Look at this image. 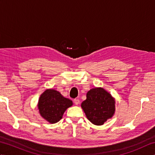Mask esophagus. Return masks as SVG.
Here are the masks:
<instances>
[{"label": "esophagus", "mask_w": 155, "mask_h": 155, "mask_svg": "<svg viewBox=\"0 0 155 155\" xmlns=\"http://www.w3.org/2000/svg\"><path fill=\"white\" fill-rule=\"evenodd\" d=\"M74 103L75 104L78 105V104H79V103H80V100L78 99V98H75V99L74 100Z\"/></svg>", "instance_id": "obj_1"}]
</instances>
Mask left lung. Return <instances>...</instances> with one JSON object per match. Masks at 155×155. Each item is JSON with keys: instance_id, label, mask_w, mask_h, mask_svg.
I'll use <instances>...</instances> for the list:
<instances>
[{"instance_id": "8db88e82", "label": "left lung", "mask_w": 155, "mask_h": 155, "mask_svg": "<svg viewBox=\"0 0 155 155\" xmlns=\"http://www.w3.org/2000/svg\"><path fill=\"white\" fill-rule=\"evenodd\" d=\"M115 101L110 94L102 88H92L87 94V99L81 104L87 118L96 125L103 124L113 116Z\"/></svg>"}]
</instances>
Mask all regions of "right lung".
Listing matches in <instances>:
<instances>
[{
	"mask_svg": "<svg viewBox=\"0 0 155 155\" xmlns=\"http://www.w3.org/2000/svg\"><path fill=\"white\" fill-rule=\"evenodd\" d=\"M72 105V101L62 96L59 92L48 89L41 95L38 107L42 117L50 123H56L61 119L67 108Z\"/></svg>",
	"mask_w": 155,
	"mask_h": 155,
	"instance_id": "right-lung-1",
	"label": "right lung"
}]
</instances>
